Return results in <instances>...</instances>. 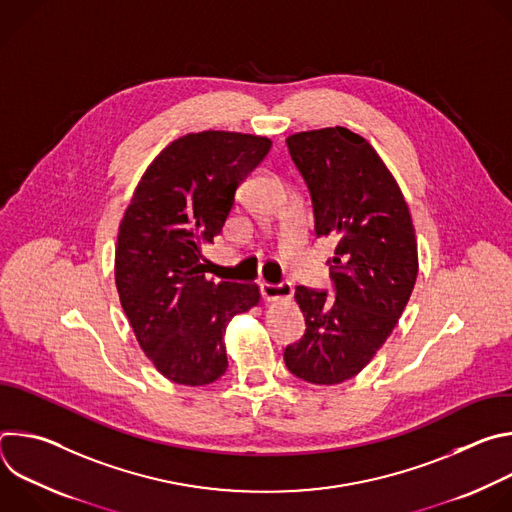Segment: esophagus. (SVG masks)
Instances as JSON below:
<instances>
[{"mask_svg":"<svg viewBox=\"0 0 512 512\" xmlns=\"http://www.w3.org/2000/svg\"><path fill=\"white\" fill-rule=\"evenodd\" d=\"M259 291H261V298L267 300V302L287 300V298H291V294H294V285H291L289 281H281V283H265V281H261L259 283Z\"/></svg>","mask_w":512,"mask_h":512,"instance_id":"esophagus-1","label":"esophagus"}]
</instances>
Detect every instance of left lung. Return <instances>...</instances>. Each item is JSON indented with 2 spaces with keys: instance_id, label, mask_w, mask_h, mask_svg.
<instances>
[{
  "instance_id": "left-lung-1",
  "label": "left lung",
  "mask_w": 512,
  "mask_h": 512,
  "mask_svg": "<svg viewBox=\"0 0 512 512\" xmlns=\"http://www.w3.org/2000/svg\"><path fill=\"white\" fill-rule=\"evenodd\" d=\"M304 178L316 237L336 241L332 294L296 285L304 336L283 350L285 367L314 385L360 373L401 318L417 279V241L407 202L367 139L346 127L285 139Z\"/></svg>"
}]
</instances>
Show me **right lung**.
<instances>
[{"label":"right lung","instance_id":"obj_1","mask_svg":"<svg viewBox=\"0 0 512 512\" xmlns=\"http://www.w3.org/2000/svg\"><path fill=\"white\" fill-rule=\"evenodd\" d=\"M271 150L267 137L188 133L150 164L119 227L115 283L135 338L178 385L223 377L225 330L257 306L251 283L206 279L200 249L223 233L237 188Z\"/></svg>","mask_w":512,"mask_h":512}]
</instances>
